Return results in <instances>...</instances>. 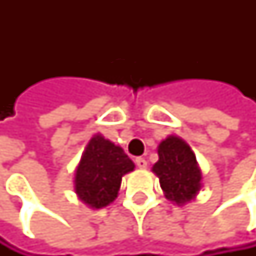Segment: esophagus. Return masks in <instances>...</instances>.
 <instances>
[{
	"label": "esophagus",
	"instance_id": "34e87169",
	"mask_svg": "<svg viewBox=\"0 0 256 256\" xmlns=\"http://www.w3.org/2000/svg\"><path fill=\"white\" fill-rule=\"evenodd\" d=\"M135 162H136V166L140 167V169H146V167H147V160L142 158V156H138V158L135 160Z\"/></svg>",
	"mask_w": 256,
	"mask_h": 256
}]
</instances>
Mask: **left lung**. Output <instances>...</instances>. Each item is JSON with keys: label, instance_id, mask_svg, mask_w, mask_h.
<instances>
[{"label": "left lung", "instance_id": "8db88e82", "mask_svg": "<svg viewBox=\"0 0 256 256\" xmlns=\"http://www.w3.org/2000/svg\"><path fill=\"white\" fill-rule=\"evenodd\" d=\"M158 156L154 172L160 178L166 198L176 204L195 198L201 189V170L190 147L178 136H169L160 144Z\"/></svg>", "mask_w": 256, "mask_h": 256}]
</instances>
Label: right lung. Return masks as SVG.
Listing matches in <instances>:
<instances>
[{
	"label": "right lung",
	"mask_w": 256,
	"mask_h": 256,
	"mask_svg": "<svg viewBox=\"0 0 256 256\" xmlns=\"http://www.w3.org/2000/svg\"><path fill=\"white\" fill-rule=\"evenodd\" d=\"M134 167L135 164L121 147L95 135L87 144L76 169L75 192L90 208L101 209L116 198L122 175L132 172Z\"/></svg>",
	"instance_id": "1"
}]
</instances>
